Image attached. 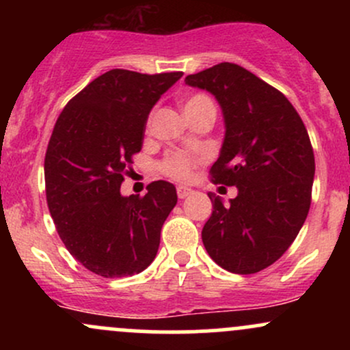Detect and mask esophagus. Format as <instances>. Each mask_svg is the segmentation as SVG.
Returning <instances> with one entry per match:
<instances>
[{"label":"esophagus","instance_id":"1","mask_svg":"<svg viewBox=\"0 0 350 350\" xmlns=\"http://www.w3.org/2000/svg\"><path fill=\"white\" fill-rule=\"evenodd\" d=\"M191 194H192V189L184 187V186H179L178 187V198L179 199H186L187 196H191Z\"/></svg>","mask_w":350,"mask_h":350}]
</instances>
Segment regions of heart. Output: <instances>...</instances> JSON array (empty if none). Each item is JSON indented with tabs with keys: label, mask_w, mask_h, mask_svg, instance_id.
<instances>
[{
	"label": "heart",
	"mask_w": 350,
	"mask_h": 350,
	"mask_svg": "<svg viewBox=\"0 0 350 350\" xmlns=\"http://www.w3.org/2000/svg\"><path fill=\"white\" fill-rule=\"evenodd\" d=\"M180 107H183V113L187 120L194 118V116H198L200 113H206V111H214L215 113L214 103H212V100L204 94L189 95V97L183 100ZM194 164L196 159L191 158V156L184 154V152H174V154H170L161 163V171L176 180H186L189 176H191Z\"/></svg>",
	"instance_id": "obj_1"
}]
</instances>
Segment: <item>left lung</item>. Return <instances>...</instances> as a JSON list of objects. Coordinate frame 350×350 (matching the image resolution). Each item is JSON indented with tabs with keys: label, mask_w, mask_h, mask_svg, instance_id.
<instances>
[{
	"label": "left lung",
	"mask_w": 350,
	"mask_h": 350,
	"mask_svg": "<svg viewBox=\"0 0 350 350\" xmlns=\"http://www.w3.org/2000/svg\"><path fill=\"white\" fill-rule=\"evenodd\" d=\"M184 82L219 102L226 136L211 174L239 191L230 206L208 192L214 211L204 247L227 271L263 270L295 242L311 206L314 152L306 126L281 92L237 64H217Z\"/></svg>",
	"instance_id": "1"
}]
</instances>
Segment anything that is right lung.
<instances>
[{"label": "right lung", "instance_id": "obj_1", "mask_svg": "<svg viewBox=\"0 0 350 350\" xmlns=\"http://www.w3.org/2000/svg\"><path fill=\"white\" fill-rule=\"evenodd\" d=\"M183 72L113 69L92 80L55 122L44 161L47 206L67 250L103 278L142 273L154 260L161 227L178 202L167 180L144 198L122 196L124 167L143 146L151 108Z\"/></svg>", "mask_w": 350, "mask_h": 350}]
</instances>
